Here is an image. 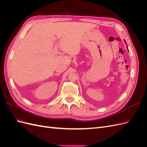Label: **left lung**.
<instances>
[{"label": "left lung", "mask_w": 147, "mask_h": 147, "mask_svg": "<svg viewBox=\"0 0 147 147\" xmlns=\"http://www.w3.org/2000/svg\"><path fill=\"white\" fill-rule=\"evenodd\" d=\"M127 50H128V49H127ZM128 51H129V50H128Z\"/></svg>", "instance_id": "1"}]
</instances>
